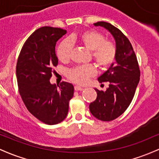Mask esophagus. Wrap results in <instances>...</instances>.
<instances>
[{"mask_svg": "<svg viewBox=\"0 0 159 159\" xmlns=\"http://www.w3.org/2000/svg\"><path fill=\"white\" fill-rule=\"evenodd\" d=\"M84 88H82V87H79V86H75V91H79V90H83Z\"/></svg>", "mask_w": 159, "mask_h": 159, "instance_id": "1", "label": "esophagus"}]
</instances>
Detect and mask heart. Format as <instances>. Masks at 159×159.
<instances>
[{
	"instance_id": "1",
	"label": "heart",
	"mask_w": 159,
	"mask_h": 159,
	"mask_svg": "<svg viewBox=\"0 0 159 159\" xmlns=\"http://www.w3.org/2000/svg\"><path fill=\"white\" fill-rule=\"evenodd\" d=\"M71 43H77L91 52V57L100 69H106L114 63L116 56V47L112 41L107 40L102 33L96 30H87L79 35L72 36L63 40L57 48V56L62 62L70 59L72 52ZM93 65L75 66L67 72V78L78 84H85L89 78L96 75Z\"/></svg>"
}]
</instances>
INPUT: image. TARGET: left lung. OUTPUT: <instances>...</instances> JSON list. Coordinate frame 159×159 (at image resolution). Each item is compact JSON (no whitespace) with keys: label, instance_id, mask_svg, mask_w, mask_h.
Wrapping results in <instances>:
<instances>
[{"label":"left lung","instance_id":"left-lung-1","mask_svg":"<svg viewBox=\"0 0 159 159\" xmlns=\"http://www.w3.org/2000/svg\"><path fill=\"white\" fill-rule=\"evenodd\" d=\"M95 26L107 29L116 42V63H112L105 73L98 78L100 83L107 82L105 91L98 90L97 97L90 104V111L102 121H111L123 114L132 102L140 81V72L135 53L128 38L110 23L98 21Z\"/></svg>","mask_w":159,"mask_h":159}]
</instances>
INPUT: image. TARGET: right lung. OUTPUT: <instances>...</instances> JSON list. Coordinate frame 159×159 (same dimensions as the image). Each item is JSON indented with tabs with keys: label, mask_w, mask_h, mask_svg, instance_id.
<instances>
[{
	"label": "right lung",
	"mask_w": 159,
	"mask_h": 159,
	"mask_svg": "<svg viewBox=\"0 0 159 159\" xmlns=\"http://www.w3.org/2000/svg\"><path fill=\"white\" fill-rule=\"evenodd\" d=\"M66 30L52 27L37 29L24 44L16 64L19 93L27 110L41 122L55 125L66 117L69 102L74 93L72 84H52L50 78L57 66L55 45Z\"/></svg>",
	"instance_id": "right-lung-1"
}]
</instances>
